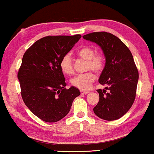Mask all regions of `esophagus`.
Wrapping results in <instances>:
<instances>
[{
	"label": "esophagus",
	"instance_id": "1",
	"mask_svg": "<svg viewBox=\"0 0 154 154\" xmlns=\"http://www.w3.org/2000/svg\"><path fill=\"white\" fill-rule=\"evenodd\" d=\"M80 92H81V93L83 94H86L90 93V92H88V91H83V90H81Z\"/></svg>",
	"mask_w": 154,
	"mask_h": 154
}]
</instances>
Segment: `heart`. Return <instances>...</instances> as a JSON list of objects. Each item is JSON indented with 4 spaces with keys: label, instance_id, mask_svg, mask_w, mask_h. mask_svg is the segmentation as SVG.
Here are the masks:
<instances>
[{
    "label": "heart",
    "instance_id": "b5f03b06",
    "mask_svg": "<svg viewBox=\"0 0 154 154\" xmlns=\"http://www.w3.org/2000/svg\"><path fill=\"white\" fill-rule=\"evenodd\" d=\"M95 53L94 48L90 46H84L77 51V55L85 60H88V69H92L97 73L103 71L105 65V57L101 53ZM62 71L64 73L70 75L73 72L72 60L70 54L62 57L60 62ZM95 79V75L92 72L77 75L71 79V83L75 87L82 90L89 89L91 83Z\"/></svg>",
    "mask_w": 154,
    "mask_h": 154
}]
</instances>
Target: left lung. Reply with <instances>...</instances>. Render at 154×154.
<instances>
[{
    "label": "left lung",
    "instance_id": "obj_1",
    "mask_svg": "<svg viewBox=\"0 0 154 154\" xmlns=\"http://www.w3.org/2000/svg\"><path fill=\"white\" fill-rule=\"evenodd\" d=\"M83 38L97 44L106 61L98 82L106 87L97 90L99 101L94 112L105 120H116L127 113L136 96L139 72L133 56L127 46L111 33L92 32Z\"/></svg>",
    "mask_w": 154,
    "mask_h": 154
}]
</instances>
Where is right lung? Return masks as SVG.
Segmentation results:
<instances>
[{"mask_svg":"<svg viewBox=\"0 0 154 154\" xmlns=\"http://www.w3.org/2000/svg\"><path fill=\"white\" fill-rule=\"evenodd\" d=\"M82 36H48L32 44L24 54L17 74L21 94L27 107L46 122L64 118L74 99L80 95L74 86L66 89L65 78L60 66Z\"/></svg>","mask_w":154,"mask_h":154,"instance_id":"add662e5","label":"right lung"}]
</instances>
